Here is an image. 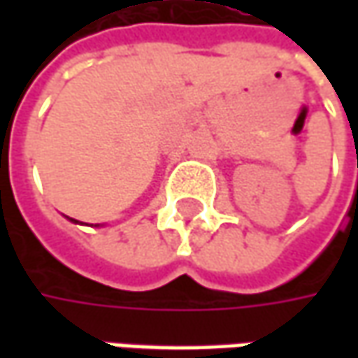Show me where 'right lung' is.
<instances>
[{
    "label": "right lung",
    "mask_w": 358,
    "mask_h": 358,
    "mask_svg": "<svg viewBox=\"0 0 358 358\" xmlns=\"http://www.w3.org/2000/svg\"><path fill=\"white\" fill-rule=\"evenodd\" d=\"M67 219H69L71 223H79V221H76V219H71V217H67ZM95 227H99V225H95Z\"/></svg>",
    "instance_id": "right-lung-1"
}]
</instances>
